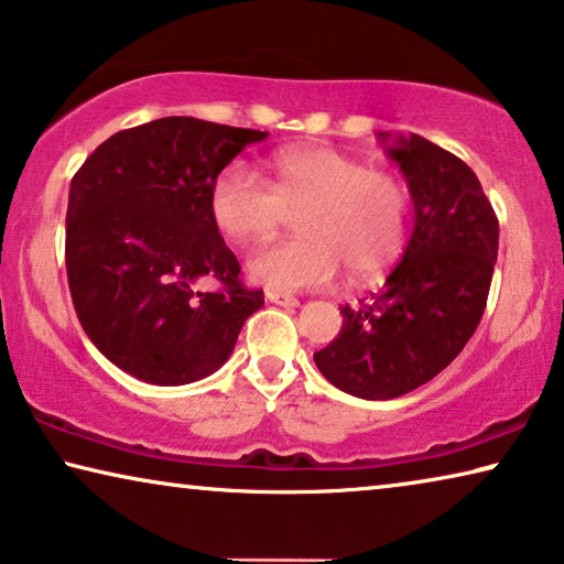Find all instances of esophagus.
<instances>
[{"label": "esophagus", "instance_id": "34e87169", "mask_svg": "<svg viewBox=\"0 0 564 564\" xmlns=\"http://www.w3.org/2000/svg\"><path fill=\"white\" fill-rule=\"evenodd\" d=\"M267 300L272 302V305H280V307H297L300 300L294 297V294H284V292H267Z\"/></svg>", "mask_w": 564, "mask_h": 564}]
</instances>
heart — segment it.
<instances>
[{"label":"heart","mask_w":564,"mask_h":564,"mask_svg":"<svg viewBox=\"0 0 564 564\" xmlns=\"http://www.w3.org/2000/svg\"><path fill=\"white\" fill-rule=\"evenodd\" d=\"M270 184L247 163L216 173L209 192L214 227L229 241L252 245L299 214L300 239L254 249L247 276L272 292L327 288L343 267L352 282L383 274L405 247L411 196L401 178L368 169L333 145H292L274 153Z\"/></svg>","instance_id":"heart-1"}]
</instances>
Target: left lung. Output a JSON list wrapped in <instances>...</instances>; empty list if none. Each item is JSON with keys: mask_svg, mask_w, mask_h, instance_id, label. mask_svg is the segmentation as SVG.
Instances as JSON below:
<instances>
[{"mask_svg": "<svg viewBox=\"0 0 564 564\" xmlns=\"http://www.w3.org/2000/svg\"><path fill=\"white\" fill-rule=\"evenodd\" d=\"M378 141L409 184L413 234L383 290L340 310L343 330L315 366L345 393L391 401L436 378L469 343L487 307L499 221L454 153L415 133Z\"/></svg>", "mask_w": 564, "mask_h": 564, "instance_id": "obj_1", "label": "left lung"}]
</instances>
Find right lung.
<instances>
[{
	"mask_svg": "<svg viewBox=\"0 0 564 564\" xmlns=\"http://www.w3.org/2000/svg\"><path fill=\"white\" fill-rule=\"evenodd\" d=\"M267 131L171 116L128 128L73 176L65 264L73 305L95 348L128 376L186 386L219 370L262 290L239 282V262L209 214L224 166ZM202 275L223 290L198 293Z\"/></svg>",
	"mask_w": 564,
	"mask_h": 564,
	"instance_id": "add662e5",
	"label": "right lung"
}]
</instances>
